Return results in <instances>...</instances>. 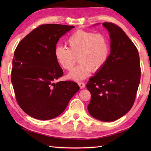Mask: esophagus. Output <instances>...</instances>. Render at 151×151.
<instances>
[{
    "instance_id": "34e87169",
    "label": "esophagus",
    "mask_w": 151,
    "mask_h": 151,
    "mask_svg": "<svg viewBox=\"0 0 151 151\" xmlns=\"http://www.w3.org/2000/svg\"><path fill=\"white\" fill-rule=\"evenodd\" d=\"M78 84L79 85V86H80V88H81V89L84 88L85 86H86V84H85L84 82H78Z\"/></svg>"
}]
</instances>
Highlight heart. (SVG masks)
I'll return each mask as SVG.
<instances>
[{
	"instance_id": "b5f03b06",
	"label": "heart",
	"mask_w": 151,
	"mask_h": 151,
	"mask_svg": "<svg viewBox=\"0 0 151 151\" xmlns=\"http://www.w3.org/2000/svg\"><path fill=\"white\" fill-rule=\"evenodd\" d=\"M67 43L68 49L57 47L54 56L60 65L67 70L73 68L78 59V65L68 75L69 78L75 81L84 79L91 71L101 70L110 55V42L103 34L78 30L69 37Z\"/></svg>"
}]
</instances>
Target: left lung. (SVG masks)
<instances>
[{"mask_svg":"<svg viewBox=\"0 0 151 151\" xmlns=\"http://www.w3.org/2000/svg\"><path fill=\"white\" fill-rule=\"evenodd\" d=\"M102 25L110 34V54L104 66L89 78L86 87L91 95L89 113L107 122L123 117L132 107L141 68L138 51L124 32L111 22Z\"/></svg>","mask_w":151,"mask_h":151,"instance_id":"obj_1","label":"left lung"}]
</instances>
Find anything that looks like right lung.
<instances>
[{"label": "right lung", "mask_w": 151, "mask_h": 151, "mask_svg": "<svg viewBox=\"0 0 151 151\" xmlns=\"http://www.w3.org/2000/svg\"><path fill=\"white\" fill-rule=\"evenodd\" d=\"M73 28L41 24L25 36L15 49L11 80L16 101L25 113L37 119L58 116L80 89L70 81L55 83L63 74L54 56L56 44Z\"/></svg>", "instance_id": "obj_1"}]
</instances>
